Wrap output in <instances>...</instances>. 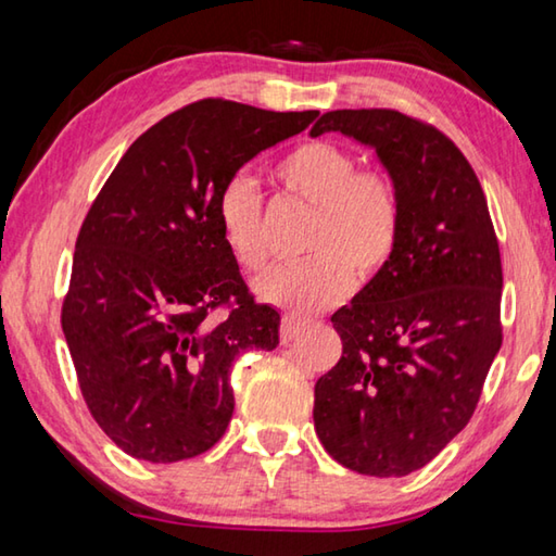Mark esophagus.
Listing matches in <instances>:
<instances>
[{"instance_id":"obj_1","label":"esophagus","mask_w":556,"mask_h":556,"mask_svg":"<svg viewBox=\"0 0 556 556\" xmlns=\"http://www.w3.org/2000/svg\"><path fill=\"white\" fill-rule=\"evenodd\" d=\"M299 331H301V324L296 321V318L287 316L285 321H281V331H279L281 343H291V341H294V338L299 336Z\"/></svg>"}]
</instances>
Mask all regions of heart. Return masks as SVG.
Instances as JSON below:
<instances>
[{"label":"heart","mask_w":556,"mask_h":556,"mask_svg":"<svg viewBox=\"0 0 556 556\" xmlns=\"http://www.w3.org/2000/svg\"><path fill=\"white\" fill-rule=\"evenodd\" d=\"M287 193L316 211L306 262L269 269L255 294L289 314L308 316L341 301L351 281L365 285L388 267L400 240V199L382 172H357V159L333 142H304L275 168ZM225 248L242 269L267 265L265 208L257 186L235 176L215 203Z\"/></svg>","instance_id":"heart-1"}]
</instances>
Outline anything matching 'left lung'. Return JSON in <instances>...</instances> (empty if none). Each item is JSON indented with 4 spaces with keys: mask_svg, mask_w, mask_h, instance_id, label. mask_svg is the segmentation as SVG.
<instances>
[{
    "mask_svg": "<svg viewBox=\"0 0 556 556\" xmlns=\"http://www.w3.org/2000/svg\"><path fill=\"white\" fill-rule=\"evenodd\" d=\"M370 147L400 199V240L331 316L343 355L316 380L314 427L338 464L400 478L468 425L503 343V267L483 188L439 129L394 110H333L312 137Z\"/></svg>",
    "mask_w": 556,
    "mask_h": 556,
    "instance_id": "obj_1",
    "label": "left lung"
}]
</instances>
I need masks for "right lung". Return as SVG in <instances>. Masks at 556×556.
<instances>
[{
  "mask_svg": "<svg viewBox=\"0 0 556 556\" xmlns=\"http://www.w3.org/2000/svg\"><path fill=\"white\" fill-rule=\"evenodd\" d=\"M316 117L193 102L149 127L98 193L61 326L88 409L125 454L174 464L208 451L235 409V357L277 348L279 314L248 294L215 203L250 159ZM228 300L233 312L213 319Z\"/></svg>",
  "mask_w": 556,
  "mask_h": 556,
  "instance_id": "1",
  "label": "right lung"
}]
</instances>
